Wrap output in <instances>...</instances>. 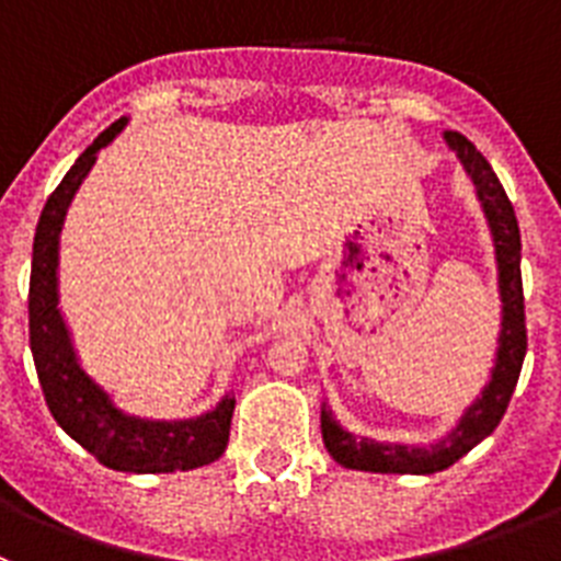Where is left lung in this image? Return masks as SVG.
<instances>
[{
	"label": "left lung",
	"instance_id": "1",
	"mask_svg": "<svg viewBox=\"0 0 561 561\" xmlns=\"http://www.w3.org/2000/svg\"><path fill=\"white\" fill-rule=\"evenodd\" d=\"M450 148L462 159L482 199L484 216L491 225L493 244L499 262V294H502V333H499L496 368L482 397L470 404L468 413L459 419L454 433L431 445V448H408V445H385L374 439H356L353 433L342 431L336 419L322 404V439L328 454L339 465L353 470H374V473H436L459 462L468 450H473L484 436H491L511 404L513 388L519 382L522 362L528 351V328H525V294H522V239L519 222L513 214L505 187L493 173L491 162L477 150L468 136L445 130Z\"/></svg>",
	"mask_w": 561,
	"mask_h": 561
}]
</instances>
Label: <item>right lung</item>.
<instances>
[{"label":"right lung","instance_id":"right-lung-1","mask_svg":"<svg viewBox=\"0 0 561 561\" xmlns=\"http://www.w3.org/2000/svg\"><path fill=\"white\" fill-rule=\"evenodd\" d=\"M125 128V119L93 139L77 164L65 173L45 202V210L33 237L31 290H27V328H31L33 365L39 374L42 393L54 419L68 436L93 454L105 468L125 473H173L210 465L225 454L230 436V416L237 399L225 397L214 411L185 422H145L125 416L113 408L107 393L91 382L79 368L77 353L70 345L68 328L56 308V253L65 210L84 173L96 162V150L105 148L113 136Z\"/></svg>","mask_w":561,"mask_h":561}]
</instances>
